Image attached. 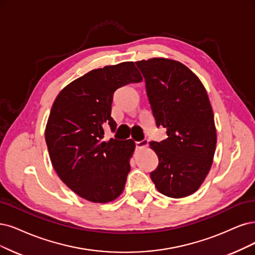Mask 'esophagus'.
Segmentation results:
<instances>
[{
  "label": "esophagus",
  "instance_id": "1",
  "mask_svg": "<svg viewBox=\"0 0 255 255\" xmlns=\"http://www.w3.org/2000/svg\"><path fill=\"white\" fill-rule=\"evenodd\" d=\"M148 146V140L147 139H143L140 142H135V148L136 149H140V148H145Z\"/></svg>",
  "mask_w": 255,
  "mask_h": 255
}]
</instances>
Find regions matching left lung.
Wrapping results in <instances>:
<instances>
[{
    "instance_id": "obj_1",
    "label": "left lung",
    "mask_w": 255,
    "mask_h": 255,
    "mask_svg": "<svg viewBox=\"0 0 255 255\" xmlns=\"http://www.w3.org/2000/svg\"><path fill=\"white\" fill-rule=\"evenodd\" d=\"M143 73L157 127L168 137L150 142L158 166L150 173L162 194L181 199L194 193L208 174L216 146L214 116L200 79L180 62L153 58L135 62Z\"/></svg>"
}]
</instances>
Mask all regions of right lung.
Wrapping results in <instances>:
<instances>
[{
  "label": "right lung",
  "instance_id": "add662e5",
  "mask_svg": "<svg viewBox=\"0 0 255 255\" xmlns=\"http://www.w3.org/2000/svg\"><path fill=\"white\" fill-rule=\"evenodd\" d=\"M143 78L133 62L89 71L67 85L56 97L45 130L55 172L83 199L108 203L124 190L130 171L132 139L103 140L104 126L113 132V93Z\"/></svg>",
  "mask_w": 255,
  "mask_h": 255
}]
</instances>
